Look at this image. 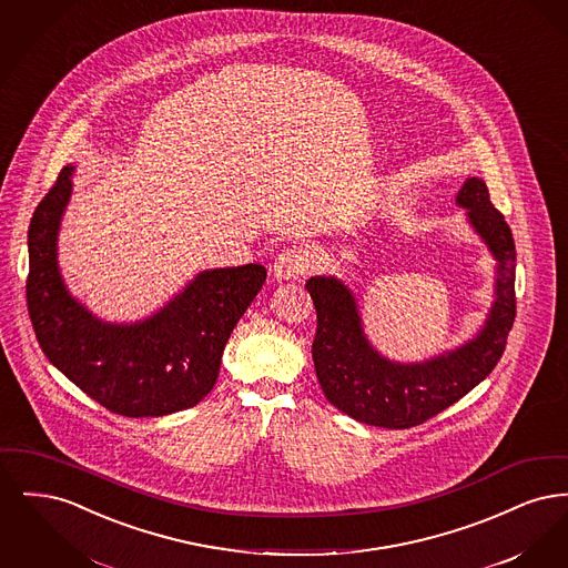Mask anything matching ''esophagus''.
I'll use <instances>...</instances> for the list:
<instances>
[{
    "label": "esophagus",
    "instance_id": "1",
    "mask_svg": "<svg viewBox=\"0 0 568 568\" xmlns=\"http://www.w3.org/2000/svg\"><path fill=\"white\" fill-rule=\"evenodd\" d=\"M308 268H311L308 253L300 246H287L276 255L272 272L276 278H297Z\"/></svg>",
    "mask_w": 568,
    "mask_h": 568
}]
</instances>
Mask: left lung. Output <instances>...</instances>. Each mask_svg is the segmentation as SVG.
Returning <instances> with one entry per match:
<instances>
[{
  "label": "left lung",
  "instance_id": "obj_1",
  "mask_svg": "<svg viewBox=\"0 0 568 568\" xmlns=\"http://www.w3.org/2000/svg\"><path fill=\"white\" fill-rule=\"evenodd\" d=\"M458 204L498 260L496 302L481 334L456 352L422 364H394L366 341L352 292L334 276H313L306 290L317 311L313 362L325 398L353 419L403 430L458 403L500 362L515 322V243L481 179H468Z\"/></svg>",
  "mask_w": 568,
  "mask_h": 568
}]
</instances>
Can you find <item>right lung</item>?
<instances>
[{"label": "right lung", "instance_id": "obj_1", "mask_svg": "<svg viewBox=\"0 0 568 568\" xmlns=\"http://www.w3.org/2000/svg\"><path fill=\"white\" fill-rule=\"evenodd\" d=\"M72 168H63L29 223V320L49 362L95 403L125 417H160L197 405L215 385L221 355L266 268L197 274L158 315L134 325L98 322L68 296L57 271V230Z\"/></svg>", "mask_w": 568, "mask_h": 568}]
</instances>
